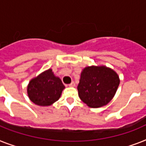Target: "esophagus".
I'll return each mask as SVG.
<instances>
[{"label":"esophagus","instance_id":"34e87169","mask_svg":"<svg viewBox=\"0 0 146 146\" xmlns=\"http://www.w3.org/2000/svg\"><path fill=\"white\" fill-rule=\"evenodd\" d=\"M68 86H71V87H74V86H75V83H74V81H72V83L68 85Z\"/></svg>","mask_w":146,"mask_h":146}]
</instances>
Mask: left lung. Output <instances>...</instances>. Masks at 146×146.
Wrapping results in <instances>:
<instances>
[{
  "label": "left lung",
  "instance_id": "8db88e82",
  "mask_svg": "<svg viewBox=\"0 0 146 146\" xmlns=\"http://www.w3.org/2000/svg\"><path fill=\"white\" fill-rule=\"evenodd\" d=\"M118 74L106 66H90L83 70L78 86L82 102L92 108L108 104L119 85Z\"/></svg>",
  "mask_w": 146,
  "mask_h": 146
}]
</instances>
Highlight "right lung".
I'll return each mask as SVG.
<instances>
[{
    "label": "right lung",
    "mask_w": 146,
    "mask_h": 146,
    "mask_svg": "<svg viewBox=\"0 0 146 146\" xmlns=\"http://www.w3.org/2000/svg\"><path fill=\"white\" fill-rule=\"evenodd\" d=\"M64 88L60 78L48 69L31 80L27 94L31 102L37 105L49 106L60 98Z\"/></svg>",
    "instance_id": "add662e5"
}]
</instances>
